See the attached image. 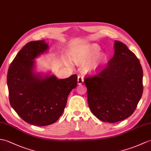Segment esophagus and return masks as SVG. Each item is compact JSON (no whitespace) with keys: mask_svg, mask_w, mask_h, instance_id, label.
Listing matches in <instances>:
<instances>
[{"mask_svg":"<svg viewBox=\"0 0 151 151\" xmlns=\"http://www.w3.org/2000/svg\"><path fill=\"white\" fill-rule=\"evenodd\" d=\"M77 82H78V85H81L83 82V77L81 75H79L78 76V80H77Z\"/></svg>","mask_w":151,"mask_h":151,"instance_id":"obj_1","label":"esophagus"}]
</instances>
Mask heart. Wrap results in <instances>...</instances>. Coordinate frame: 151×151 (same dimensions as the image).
Listing matches in <instances>:
<instances>
[{
  "label": "heart",
  "mask_w": 151,
  "mask_h": 151,
  "mask_svg": "<svg viewBox=\"0 0 151 151\" xmlns=\"http://www.w3.org/2000/svg\"><path fill=\"white\" fill-rule=\"evenodd\" d=\"M100 53V48L96 45L83 47L76 51L75 60L77 64L84 65L87 73H95L99 71L107 60V56L104 53Z\"/></svg>",
  "instance_id": "heart-1"
}]
</instances>
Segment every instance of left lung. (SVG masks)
<instances>
[{
  "label": "left lung",
  "mask_w": 151,
  "mask_h": 151,
  "mask_svg": "<svg viewBox=\"0 0 151 151\" xmlns=\"http://www.w3.org/2000/svg\"><path fill=\"white\" fill-rule=\"evenodd\" d=\"M114 54L106 68L84 79L93 114L104 122L115 123L134 113L143 93V69L125 44L116 40Z\"/></svg>",
  "instance_id": "1"
}]
</instances>
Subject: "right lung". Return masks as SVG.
Here are the masks:
<instances>
[{
  "mask_svg": "<svg viewBox=\"0 0 151 151\" xmlns=\"http://www.w3.org/2000/svg\"><path fill=\"white\" fill-rule=\"evenodd\" d=\"M44 40L31 41L22 47L10 64L7 75L12 107L27 123L45 126L57 122L68 97L77 86V75L58 79L54 75L34 72L33 60L48 50Z\"/></svg>",
  "mask_w": 151,
  "mask_h": 151,
  "instance_id": "right-lung-1",
  "label": "right lung"
}]
</instances>
